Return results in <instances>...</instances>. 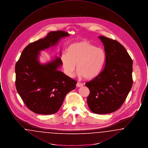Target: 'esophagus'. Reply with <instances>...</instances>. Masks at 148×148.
<instances>
[{"instance_id": "obj_1", "label": "esophagus", "mask_w": 148, "mask_h": 148, "mask_svg": "<svg viewBox=\"0 0 148 148\" xmlns=\"http://www.w3.org/2000/svg\"><path fill=\"white\" fill-rule=\"evenodd\" d=\"M76 85H77V87H82V86H83V84L81 83H77V84Z\"/></svg>"}]
</instances>
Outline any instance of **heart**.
I'll return each instance as SVG.
<instances>
[{"label": "heart", "mask_w": 148, "mask_h": 148, "mask_svg": "<svg viewBox=\"0 0 148 148\" xmlns=\"http://www.w3.org/2000/svg\"><path fill=\"white\" fill-rule=\"evenodd\" d=\"M106 60L105 51L88 41L71 44L68 49V53H63L61 56L64 69L68 76L73 75L77 64V72L86 79L97 77Z\"/></svg>", "instance_id": "heart-1"}]
</instances>
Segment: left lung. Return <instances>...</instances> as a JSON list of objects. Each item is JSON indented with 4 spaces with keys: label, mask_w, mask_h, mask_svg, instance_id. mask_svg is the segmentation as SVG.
<instances>
[{
    "label": "left lung",
    "mask_w": 148,
    "mask_h": 148,
    "mask_svg": "<svg viewBox=\"0 0 148 148\" xmlns=\"http://www.w3.org/2000/svg\"><path fill=\"white\" fill-rule=\"evenodd\" d=\"M99 38L104 46L106 62L98 75L85 85L90 90V110L106 114L119 109L127 98L133 85V60L120 42L104 36Z\"/></svg>",
    "instance_id": "obj_1"
}]
</instances>
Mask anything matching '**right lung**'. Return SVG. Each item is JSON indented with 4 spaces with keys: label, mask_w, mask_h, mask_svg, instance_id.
Returning a JSON list of instances; mask_svg holds the SVG:
<instances>
[{
    "label": "right lung",
    "mask_w": 148,
    "mask_h": 148,
    "mask_svg": "<svg viewBox=\"0 0 148 148\" xmlns=\"http://www.w3.org/2000/svg\"><path fill=\"white\" fill-rule=\"evenodd\" d=\"M69 34L64 31L51 32L46 37L27 45L15 65V86L29 109L36 114L56 113L66 95L75 88L77 81L58 71L62 62L56 56L45 64L39 60L40 51L55 46Z\"/></svg>",
    "instance_id": "right-lung-1"
}]
</instances>
